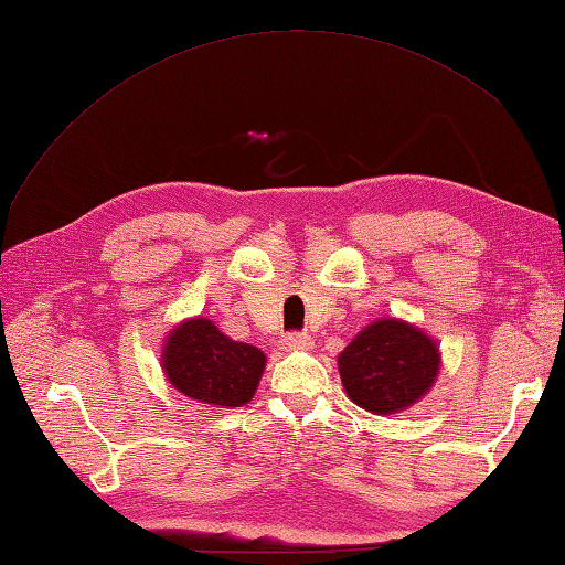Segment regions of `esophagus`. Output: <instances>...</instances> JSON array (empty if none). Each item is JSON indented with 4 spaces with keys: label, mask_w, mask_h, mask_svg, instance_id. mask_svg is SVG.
Wrapping results in <instances>:
<instances>
[{
    "label": "esophagus",
    "mask_w": 565,
    "mask_h": 565,
    "mask_svg": "<svg viewBox=\"0 0 565 565\" xmlns=\"http://www.w3.org/2000/svg\"><path fill=\"white\" fill-rule=\"evenodd\" d=\"M281 344H284V350H301L303 352L313 347V338H310L308 332H289V334H284Z\"/></svg>",
    "instance_id": "34e87169"
}]
</instances>
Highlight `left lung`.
<instances>
[{"label": "left lung", "instance_id": "obj_1", "mask_svg": "<svg viewBox=\"0 0 565 565\" xmlns=\"http://www.w3.org/2000/svg\"><path fill=\"white\" fill-rule=\"evenodd\" d=\"M439 347L411 322H371L338 356L342 386L364 411L395 415L415 405L439 374Z\"/></svg>", "mask_w": 565, "mask_h": 565}]
</instances>
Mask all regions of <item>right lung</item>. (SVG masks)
Masks as SVG:
<instances>
[{
    "label": "right lung",
    "instance_id": "1",
    "mask_svg": "<svg viewBox=\"0 0 565 565\" xmlns=\"http://www.w3.org/2000/svg\"><path fill=\"white\" fill-rule=\"evenodd\" d=\"M267 366L255 344L235 342L209 318L177 326L162 347V369L172 386L199 403L239 407L252 401Z\"/></svg>",
    "mask_w": 565,
    "mask_h": 565
}]
</instances>
